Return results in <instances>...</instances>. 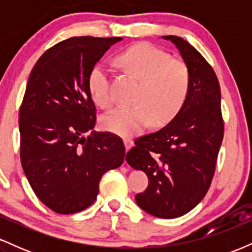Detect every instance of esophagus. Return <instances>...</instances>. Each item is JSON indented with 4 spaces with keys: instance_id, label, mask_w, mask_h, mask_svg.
I'll list each match as a JSON object with an SVG mask.
<instances>
[{
    "instance_id": "obj_1",
    "label": "esophagus",
    "mask_w": 252,
    "mask_h": 252,
    "mask_svg": "<svg viewBox=\"0 0 252 252\" xmlns=\"http://www.w3.org/2000/svg\"><path fill=\"white\" fill-rule=\"evenodd\" d=\"M124 146H126V150L128 152V150L134 146V142H132V140H130V138H126V140H124Z\"/></svg>"
}]
</instances>
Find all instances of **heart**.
Returning a JSON list of instances; mask_svg holds the SVG:
<instances>
[{"mask_svg": "<svg viewBox=\"0 0 252 252\" xmlns=\"http://www.w3.org/2000/svg\"><path fill=\"white\" fill-rule=\"evenodd\" d=\"M117 63L140 80L132 106H120L102 117L103 129L123 137L141 132L153 124L164 126L184 108L190 90V71L181 59L170 58L149 43H137L117 57ZM88 86L92 99L102 108L112 104L108 71L96 65L90 72Z\"/></svg>", "mask_w": 252, "mask_h": 252, "instance_id": "heart-1", "label": "heart"}]
</instances>
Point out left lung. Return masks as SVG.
<instances>
[{
	"instance_id": "obj_1",
	"label": "left lung",
	"mask_w": 252,
	"mask_h": 252,
	"mask_svg": "<svg viewBox=\"0 0 252 252\" xmlns=\"http://www.w3.org/2000/svg\"><path fill=\"white\" fill-rule=\"evenodd\" d=\"M176 46L190 71V90L172 122L135 140L126 162L143 170L149 185L135 196L149 215L173 219L186 215L202 200L215 175L224 137L220 86L212 66L186 40L162 36Z\"/></svg>"
}]
</instances>
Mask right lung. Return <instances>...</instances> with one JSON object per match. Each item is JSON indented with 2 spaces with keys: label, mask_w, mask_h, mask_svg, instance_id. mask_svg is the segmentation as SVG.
I'll return each instance as SVG.
<instances>
[{
  "label": "right lung",
  "mask_w": 252,
  "mask_h": 252,
  "mask_svg": "<svg viewBox=\"0 0 252 252\" xmlns=\"http://www.w3.org/2000/svg\"><path fill=\"white\" fill-rule=\"evenodd\" d=\"M122 37L73 36L40 57L19 112L20 158L32 189L48 209L72 215L97 199L100 179L124 161L122 138L92 131L96 106L90 72Z\"/></svg>",
  "instance_id": "add662e5"
}]
</instances>
